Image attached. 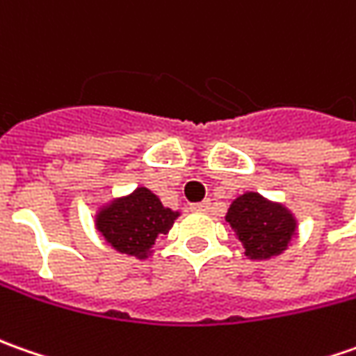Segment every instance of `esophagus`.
I'll list each match as a JSON object with an SVG mask.
<instances>
[{
    "mask_svg": "<svg viewBox=\"0 0 356 356\" xmlns=\"http://www.w3.org/2000/svg\"><path fill=\"white\" fill-rule=\"evenodd\" d=\"M191 211L193 213H209L211 211V201L195 202V204H191Z\"/></svg>",
    "mask_w": 356,
    "mask_h": 356,
    "instance_id": "1",
    "label": "esophagus"
}]
</instances>
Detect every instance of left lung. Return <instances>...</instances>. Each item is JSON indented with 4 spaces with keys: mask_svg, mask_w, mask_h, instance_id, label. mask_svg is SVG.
Masks as SVG:
<instances>
[{
    "mask_svg": "<svg viewBox=\"0 0 356 356\" xmlns=\"http://www.w3.org/2000/svg\"><path fill=\"white\" fill-rule=\"evenodd\" d=\"M227 222L236 230L246 256L270 258L288 246L296 220L280 204L268 202L258 193H244L230 204Z\"/></svg>",
    "mask_w": 356,
    "mask_h": 356,
    "instance_id": "obj_1",
    "label": "left lung"
}]
</instances>
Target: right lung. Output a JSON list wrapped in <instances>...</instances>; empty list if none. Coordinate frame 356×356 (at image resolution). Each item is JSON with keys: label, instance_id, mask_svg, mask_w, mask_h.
I'll list each match as a JSON object with an SVG mask.
<instances>
[{"label": "right lung", "instance_id": "add662e5", "mask_svg": "<svg viewBox=\"0 0 356 356\" xmlns=\"http://www.w3.org/2000/svg\"><path fill=\"white\" fill-rule=\"evenodd\" d=\"M177 216L171 209H165L152 191L138 187L129 197L106 207L96 225L116 250L145 258L155 238L167 234Z\"/></svg>", "mask_w": 356, "mask_h": 356}]
</instances>
